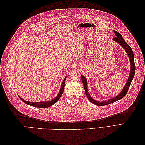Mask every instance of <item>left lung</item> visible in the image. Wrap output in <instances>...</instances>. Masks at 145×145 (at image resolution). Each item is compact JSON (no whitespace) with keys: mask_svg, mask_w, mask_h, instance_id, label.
<instances>
[{"mask_svg":"<svg viewBox=\"0 0 145 145\" xmlns=\"http://www.w3.org/2000/svg\"><path fill=\"white\" fill-rule=\"evenodd\" d=\"M114 33L116 34V37L113 39V40L117 42L118 43H119V44L124 48L125 51L127 52V53H128V55L129 57L130 62H131V71H130L128 80V81H127L125 86L123 88V90L121 91V93L115 97L112 98L111 99H109V100H108L106 101H104V102H97V101L95 100L94 99H93L91 97V95H89V94L88 93V88H87V81H86V78L84 76H81L82 80L83 86H84V88H85V92L86 95L87 96L88 99V100L90 101L91 102L94 103V105H97V106H105V105L111 104L112 103L116 102V101H117L118 100L123 98L126 95V94H127V93H128V91L131 82H132L133 78L134 77V75H135V65L134 63L133 51L132 49H131L130 46L125 42L123 38L122 37V36L119 33L116 31H114Z\"/></svg>","mask_w":145,"mask_h":145,"instance_id":"left-lung-1","label":"left lung"}]
</instances>
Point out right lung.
Returning a JSON list of instances; mask_svg holds the SVG:
<instances>
[{"instance_id": "1", "label": "right lung", "mask_w": 145, "mask_h": 145, "mask_svg": "<svg viewBox=\"0 0 145 145\" xmlns=\"http://www.w3.org/2000/svg\"><path fill=\"white\" fill-rule=\"evenodd\" d=\"M67 77L65 78V79L63 80V81L62 83V86H61L60 89V91H59L57 96V97H56L52 100L48 101V102H46L45 101V102H28V101H26V100L22 99L21 97H20V96H19V97L20 99V100L22 101V102H24L26 104L31 105V106L37 107V108H46L50 107L57 102L58 100L60 98L61 96H62V95L63 94V91H64V87H65V80H66V78H67Z\"/></svg>"}]
</instances>
